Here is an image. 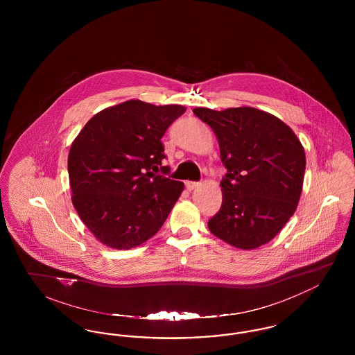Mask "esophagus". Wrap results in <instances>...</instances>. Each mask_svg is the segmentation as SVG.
<instances>
[{"instance_id": "1", "label": "esophagus", "mask_w": 355, "mask_h": 355, "mask_svg": "<svg viewBox=\"0 0 355 355\" xmlns=\"http://www.w3.org/2000/svg\"><path fill=\"white\" fill-rule=\"evenodd\" d=\"M200 186L198 182H193V181H187L186 182V189L189 190V191H191V190H194V189H197Z\"/></svg>"}]
</instances>
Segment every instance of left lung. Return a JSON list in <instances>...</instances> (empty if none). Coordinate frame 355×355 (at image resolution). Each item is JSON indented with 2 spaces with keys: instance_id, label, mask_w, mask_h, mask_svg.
Returning <instances> with one entry per match:
<instances>
[{
  "instance_id": "obj_1",
  "label": "left lung",
  "mask_w": 355,
  "mask_h": 355,
  "mask_svg": "<svg viewBox=\"0 0 355 355\" xmlns=\"http://www.w3.org/2000/svg\"><path fill=\"white\" fill-rule=\"evenodd\" d=\"M220 144L227 173L220 211L209 230L226 243L252 250L277 236L294 214L304 185L302 144L285 122L249 106L222 112L196 107Z\"/></svg>"
}]
</instances>
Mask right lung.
Returning <instances> with one entry per match:
<instances>
[{
  "label": "right lung",
  "instance_id": "add662e5",
  "mask_svg": "<svg viewBox=\"0 0 355 355\" xmlns=\"http://www.w3.org/2000/svg\"><path fill=\"white\" fill-rule=\"evenodd\" d=\"M185 106L122 102L86 122L68 157L71 202L103 245L128 250L152 238L184 184L165 174L161 138Z\"/></svg>",
  "mask_w": 355,
  "mask_h": 355
}]
</instances>
